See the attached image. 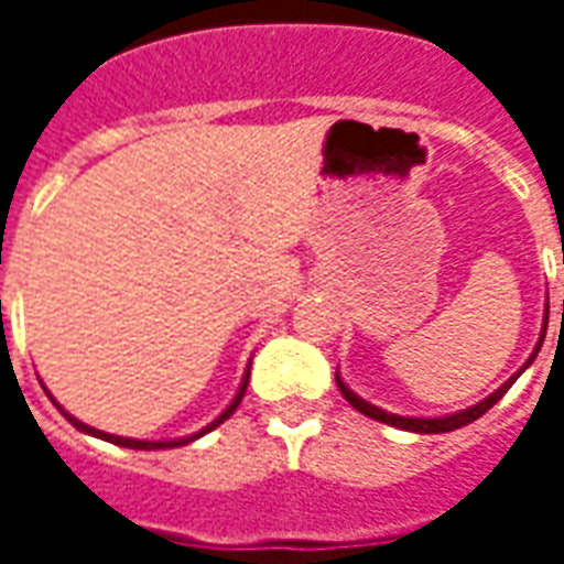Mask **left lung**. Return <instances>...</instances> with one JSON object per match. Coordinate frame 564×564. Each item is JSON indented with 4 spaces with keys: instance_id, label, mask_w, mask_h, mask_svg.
I'll return each mask as SVG.
<instances>
[{
    "instance_id": "left-lung-1",
    "label": "left lung",
    "mask_w": 564,
    "mask_h": 564,
    "mask_svg": "<svg viewBox=\"0 0 564 564\" xmlns=\"http://www.w3.org/2000/svg\"><path fill=\"white\" fill-rule=\"evenodd\" d=\"M546 317H550V302H546ZM546 317H544V323H546ZM544 332H546V326H544ZM541 344H544V335H541V341H538V347H534V354L529 356V359H525V366H522L520 371L513 375V378L505 380V383H501V387H498V390L492 392V395H486L484 402L471 404V408H465V411H459V414H447V416H399V414H390V411H380L378 404L366 402V399H359V395H356V392L350 390L347 383H344L338 371H335V383H338V390H341L344 399L354 404L359 414L371 416V420H378V423H387V425H395V429H404V432H416V435H441V432H453V429H462V425L474 423L477 416H484L486 411H489V408H492V404H496L498 399H501V395H505V392H508L510 387H513V383H517V378H520L522 371L532 366L534 356H538V350H541Z\"/></svg>"
}]
</instances>
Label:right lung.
<instances>
[{
  "mask_svg": "<svg viewBox=\"0 0 564 564\" xmlns=\"http://www.w3.org/2000/svg\"><path fill=\"white\" fill-rule=\"evenodd\" d=\"M247 378H250V368H247L245 380H241V387H238V392H235L232 404H229V408H226V411H223V414L217 416V420H214V423L205 425V429H202V432H196V435L177 437V441H139V437L108 435V432H99V429H93V425L80 423L78 416L66 414V411H63V408H59V404H56L54 399H51V402H54L56 408H59V411H63V416H66L68 423L75 425V429H80V432H87V435H93V437H102V441H111V444H117V447H129V449H169V447H184V444H189V441H196V437H202V435H205V432H210V429H217V425H220L223 420H229V416L235 414V408H238V404H241V399H245V392H247ZM47 395H51V392H47Z\"/></svg>",
  "mask_w": 564,
  "mask_h": 564,
  "instance_id": "right-lung-1",
  "label": "right lung"
}]
</instances>
